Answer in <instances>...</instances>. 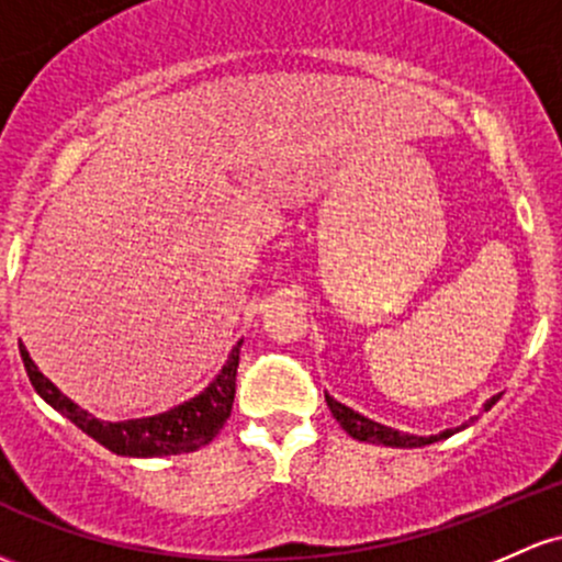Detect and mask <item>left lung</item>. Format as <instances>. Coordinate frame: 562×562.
Segmentation results:
<instances>
[{"mask_svg": "<svg viewBox=\"0 0 562 562\" xmlns=\"http://www.w3.org/2000/svg\"><path fill=\"white\" fill-rule=\"evenodd\" d=\"M496 400L498 397H491L488 403L483 405V408L488 411L491 405L496 403ZM325 403H328L333 418H336V422L341 424V429L347 431L349 437H355V440H362V442H375V446L422 448V446H429V442L446 440V437H451L453 431H459V429H446V431H440V435L416 437V435H408V431H400V429L384 427V424H379V422H371V418L360 416V413H357V411H351V408H347V405L338 403V400H333L330 394H325Z\"/></svg>", "mask_w": 562, "mask_h": 562, "instance_id": "8db88e82", "label": "left lung"}]
</instances>
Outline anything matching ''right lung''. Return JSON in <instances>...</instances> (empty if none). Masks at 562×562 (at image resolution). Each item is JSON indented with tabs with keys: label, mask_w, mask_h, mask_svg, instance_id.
<instances>
[{
	"label": "right lung",
	"mask_w": 562,
	"mask_h": 562,
	"mask_svg": "<svg viewBox=\"0 0 562 562\" xmlns=\"http://www.w3.org/2000/svg\"><path fill=\"white\" fill-rule=\"evenodd\" d=\"M239 347H243V341H237V347L229 351V360L221 368V373L196 397H191L187 403L176 405V408L165 413H157V416L127 418V422H101L92 413L79 408L77 403H71L50 379H45L40 373V368L34 366V360H31L23 344L21 360L36 394L47 405H53L60 416L77 424L85 435H90L92 440L101 442L103 448H109L116 456L149 459V456H176L196 451V448L207 446L224 429L226 418L232 413L234 390H237L234 381H237Z\"/></svg>",
	"instance_id": "obj_1"
}]
</instances>
